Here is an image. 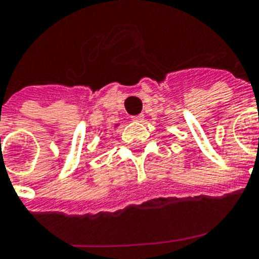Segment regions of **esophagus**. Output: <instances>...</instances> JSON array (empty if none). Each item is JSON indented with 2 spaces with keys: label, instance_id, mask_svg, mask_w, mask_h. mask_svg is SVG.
Here are the masks:
<instances>
[{
  "label": "esophagus",
  "instance_id": "esophagus-1",
  "mask_svg": "<svg viewBox=\"0 0 259 259\" xmlns=\"http://www.w3.org/2000/svg\"><path fill=\"white\" fill-rule=\"evenodd\" d=\"M131 120H132V121H142V120H143V116H142V115L132 116Z\"/></svg>",
  "mask_w": 259,
  "mask_h": 259
}]
</instances>
